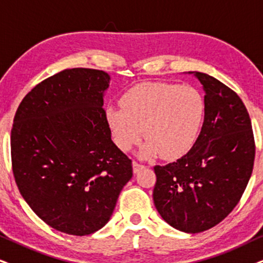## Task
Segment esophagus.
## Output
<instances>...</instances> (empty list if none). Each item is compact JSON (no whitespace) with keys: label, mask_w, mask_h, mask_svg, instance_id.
Here are the masks:
<instances>
[{"label":"esophagus","mask_w":263,"mask_h":263,"mask_svg":"<svg viewBox=\"0 0 263 263\" xmlns=\"http://www.w3.org/2000/svg\"><path fill=\"white\" fill-rule=\"evenodd\" d=\"M132 166H134V172H135V174H137V172L141 171L142 168H144V165L138 164L137 161H134V162H132Z\"/></svg>","instance_id":"1"}]
</instances>
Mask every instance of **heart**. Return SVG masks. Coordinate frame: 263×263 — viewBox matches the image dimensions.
Segmentation results:
<instances>
[{"label": "heart", "instance_id": "heart-1", "mask_svg": "<svg viewBox=\"0 0 263 263\" xmlns=\"http://www.w3.org/2000/svg\"><path fill=\"white\" fill-rule=\"evenodd\" d=\"M121 105H109L105 110L116 147L128 152L144 132L147 141L139 155L145 159L162 155L167 160L182 158L193 148L205 110L198 89L167 82L136 85L124 93Z\"/></svg>", "mask_w": 263, "mask_h": 263}]
</instances>
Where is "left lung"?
Returning <instances> with one entry per match:
<instances>
[{"instance_id": "left-lung-1", "label": "left lung", "mask_w": 263, "mask_h": 263, "mask_svg": "<svg viewBox=\"0 0 263 263\" xmlns=\"http://www.w3.org/2000/svg\"><path fill=\"white\" fill-rule=\"evenodd\" d=\"M188 74L205 92L204 122L187 154L155 166L153 199L165 222L185 233H200L224 220L240 200L254 167L255 141L237 93L204 72Z\"/></svg>"}]
</instances>
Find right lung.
Wrapping results in <instances>:
<instances>
[{
    "mask_svg": "<svg viewBox=\"0 0 263 263\" xmlns=\"http://www.w3.org/2000/svg\"><path fill=\"white\" fill-rule=\"evenodd\" d=\"M110 76L66 69L25 96L11 132L13 175L31 210L52 228L88 235L110 220L132 177V161L111 141L104 92Z\"/></svg>",
    "mask_w": 263,
    "mask_h": 263,
    "instance_id": "right-lung-1",
    "label": "right lung"
}]
</instances>
